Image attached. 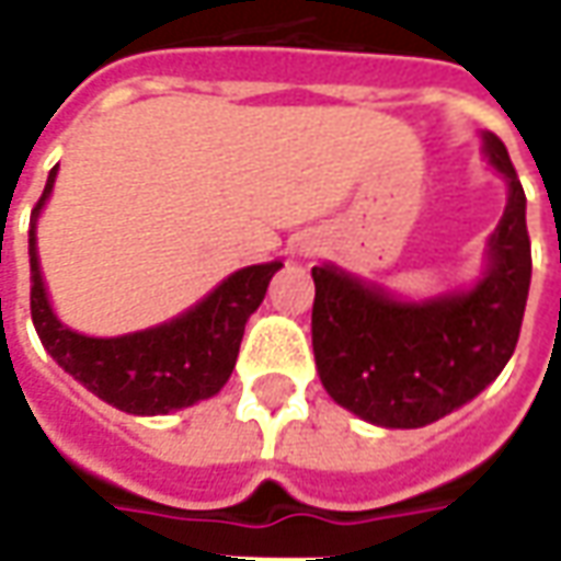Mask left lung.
I'll list each match as a JSON object with an SVG mask.
<instances>
[{"instance_id": "8db88e82", "label": "left lung", "mask_w": 561, "mask_h": 561, "mask_svg": "<svg viewBox=\"0 0 561 561\" xmlns=\"http://www.w3.org/2000/svg\"><path fill=\"white\" fill-rule=\"evenodd\" d=\"M483 151L511 197L473 288L416 304L334 264L312 267V352L321 386L364 422L431 425L477 398L511 362L531 282L526 191L499 136L483 133Z\"/></svg>"}]
</instances>
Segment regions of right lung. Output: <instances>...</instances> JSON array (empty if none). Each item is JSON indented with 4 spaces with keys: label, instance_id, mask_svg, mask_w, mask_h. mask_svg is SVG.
Returning a JSON list of instances; mask_svg holds the SVG:
<instances>
[{
    "label": "right lung",
    "instance_id": "1",
    "mask_svg": "<svg viewBox=\"0 0 561 561\" xmlns=\"http://www.w3.org/2000/svg\"><path fill=\"white\" fill-rule=\"evenodd\" d=\"M57 167L35 203L30 227V309L50 358L96 398L133 416H163L218 394L233 374L245 321L261 307L282 261L237 270L197 307L158 328L124 336L78 334L54 316L35 249V218L48 203Z\"/></svg>",
    "mask_w": 561,
    "mask_h": 561
}]
</instances>
